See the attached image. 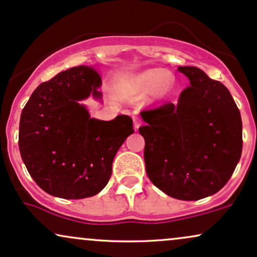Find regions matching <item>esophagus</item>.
I'll return each instance as SVG.
<instances>
[{
    "instance_id": "34e87169",
    "label": "esophagus",
    "mask_w": 257,
    "mask_h": 257,
    "mask_svg": "<svg viewBox=\"0 0 257 257\" xmlns=\"http://www.w3.org/2000/svg\"><path fill=\"white\" fill-rule=\"evenodd\" d=\"M142 123H143V121H142V119H140V117H138V116H135L134 117V126H135L136 128L140 127Z\"/></svg>"
}]
</instances>
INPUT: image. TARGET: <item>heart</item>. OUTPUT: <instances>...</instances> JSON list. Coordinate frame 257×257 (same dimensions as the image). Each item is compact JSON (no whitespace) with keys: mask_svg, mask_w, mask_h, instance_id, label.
Returning <instances> with one entry per match:
<instances>
[{"mask_svg":"<svg viewBox=\"0 0 257 257\" xmlns=\"http://www.w3.org/2000/svg\"><path fill=\"white\" fill-rule=\"evenodd\" d=\"M176 87V77L171 72L161 68L148 69L135 78L131 83L134 92L154 93L158 98H165L173 92Z\"/></svg>","mask_w":257,"mask_h":257,"instance_id":"heart-1","label":"heart"}]
</instances>
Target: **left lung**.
Returning a JSON list of instances; mask_svg holds the SVG:
<instances>
[{"mask_svg":"<svg viewBox=\"0 0 257 257\" xmlns=\"http://www.w3.org/2000/svg\"><path fill=\"white\" fill-rule=\"evenodd\" d=\"M191 85L178 103L141 111L144 161L156 188L177 200L197 201L226 185L242 155V119L224 84L192 66L178 67Z\"/></svg>","mask_w":257,"mask_h":257,"instance_id":"obj_1","label":"left lung"}]
</instances>
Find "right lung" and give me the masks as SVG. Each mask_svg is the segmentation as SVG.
Here are the masks:
<instances>
[{"label":"right lung","instance_id":"right-lung-1","mask_svg":"<svg viewBox=\"0 0 257 257\" xmlns=\"http://www.w3.org/2000/svg\"><path fill=\"white\" fill-rule=\"evenodd\" d=\"M101 84L93 66L66 69L42 83L21 111V159L47 194L66 200L98 194L109 182L116 152L135 132L128 115L91 119L79 104L91 92L99 97Z\"/></svg>","mask_w":257,"mask_h":257}]
</instances>
